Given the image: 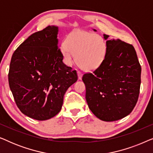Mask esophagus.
<instances>
[{
    "instance_id": "1",
    "label": "esophagus",
    "mask_w": 153,
    "mask_h": 153,
    "mask_svg": "<svg viewBox=\"0 0 153 153\" xmlns=\"http://www.w3.org/2000/svg\"><path fill=\"white\" fill-rule=\"evenodd\" d=\"M77 74H78L79 80H81V79H82V76H83L82 73H81V72H79V71H78V72H77Z\"/></svg>"
}]
</instances>
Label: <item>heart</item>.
Segmentation results:
<instances>
[{
    "label": "heart",
    "instance_id": "1",
    "mask_svg": "<svg viewBox=\"0 0 153 153\" xmlns=\"http://www.w3.org/2000/svg\"><path fill=\"white\" fill-rule=\"evenodd\" d=\"M60 51L66 65H72L76 56L77 63L83 70L93 71L104 62L107 47L99 35L78 30L70 33Z\"/></svg>",
    "mask_w": 153,
    "mask_h": 153
}]
</instances>
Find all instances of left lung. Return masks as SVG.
Instances as JSON below:
<instances>
[{
  "label": "left lung",
  "instance_id": "left-lung-1",
  "mask_svg": "<svg viewBox=\"0 0 153 153\" xmlns=\"http://www.w3.org/2000/svg\"><path fill=\"white\" fill-rule=\"evenodd\" d=\"M103 36L107 47L105 59L93 74H83L82 80L90 109L101 120L111 122L127 116L134 108L141 68L132 45Z\"/></svg>",
  "mask_w": 153,
  "mask_h": 153
}]
</instances>
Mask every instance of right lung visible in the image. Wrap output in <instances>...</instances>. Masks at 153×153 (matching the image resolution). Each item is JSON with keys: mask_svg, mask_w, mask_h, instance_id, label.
Instances as JSON below:
<instances>
[{"mask_svg": "<svg viewBox=\"0 0 153 153\" xmlns=\"http://www.w3.org/2000/svg\"><path fill=\"white\" fill-rule=\"evenodd\" d=\"M58 31V26L51 25L33 33L12 56L10 90L21 111L35 120L58 114L65 93L78 79L76 71L62 62Z\"/></svg>", "mask_w": 153, "mask_h": 153, "instance_id": "obj_1", "label": "right lung"}]
</instances>
